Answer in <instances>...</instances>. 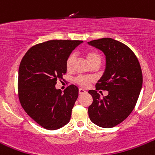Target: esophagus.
I'll return each instance as SVG.
<instances>
[{
	"label": "esophagus",
	"instance_id": "34e87169",
	"mask_svg": "<svg viewBox=\"0 0 155 155\" xmlns=\"http://www.w3.org/2000/svg\"><path fill=\"white\" fill-rule=\"evenodd\" d=\"M85 93H86V91H85V90H84L83 88H79V94H85Z\"/></svg>",
	"mask_w": 155,
	"mask_h": 155
}]
</instances>
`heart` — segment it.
Returning a JSON list of instances; mask_svg holds the SVG:
<instances>
[{
  "label": "heart",
  "instance_id": "b5f03b06",
  "mask_svg": "<svg viewBox=\"0 0 155 155\" xmlns=\"http://www.w3.org/2000/svg\"><path fill=\"white\" fill-rule=\"evenodd\" d=\"M86 58L90 64L92 62H94V61H97V60H100L101 61L100 54L98 53H97V52H88L86 54ZM75 61H76V55L74 54H70L67 58V61H66V67H67V70H69V71L72 70L73 65H74ZM91 81H92V79L89 77H78L76 79V83L80 85V86L84 87V88L88 87Z\"/></svg>",
  "mask_w": 155,
  "mask_h": 155
}]
</instances>
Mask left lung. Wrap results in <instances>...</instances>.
<instances>
[{
    "label": "left lung",
    "instance_id": "left-lung-1",
    "mask_svg": "<svg viewBox=\"0 0 155 155\" xmlns=\"http://www.w3.org/2000/svg\"><path fill=\"white\" fill-rule=\"evenodd\" d=\"M89 45L101 51L106 65L95 90H89L92 104L88 107L91 122L103 128H111L124 120L136 104L142 87L140 64L133 51L118 41L104 38L88 41ZM106 90L101 98L97 90Z\"/></svg>",
    "mask_w": 155,
    "mask_h": 155
}]
</instances>
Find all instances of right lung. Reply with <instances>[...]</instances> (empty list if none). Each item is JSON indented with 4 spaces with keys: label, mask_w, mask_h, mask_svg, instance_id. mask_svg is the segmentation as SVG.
Segmentation results:
<instances>
[{
    "label": "right lung",
    "mask_w": 155,
    "mask_h": 155,
    "mask_svg": "<svg viewBox=\"0 0 155 155\" xmlns=\"http://www.w3.org/2000/svg\"><path fill=\"white\" fill-rule=\"evenodd\" d=\"M82 42L45 41L31 47L21 61L18 75L19 101L30 117L46 130H58L70 122L79 88L70 85L62 93L55 85L67 73V58Z\"/></svg>",
    "instance_id": "right-lung-1"
}]
</instances>
